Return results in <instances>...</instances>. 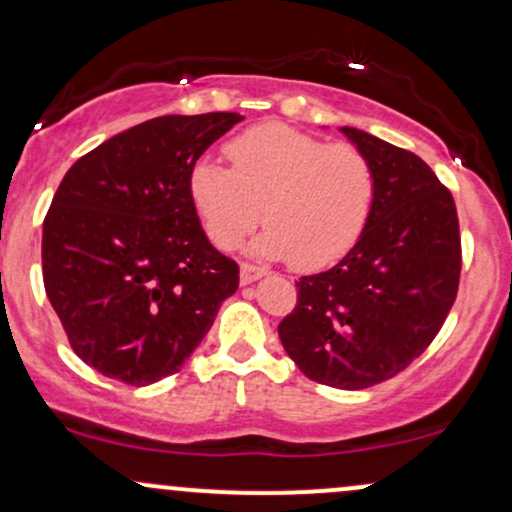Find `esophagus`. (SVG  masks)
<instances>
[{
    "label": "esophagus",
    "mask_w": 512,
    "mask_h": 512,
    "mask_svg": "<svg viewBox=\"0 0 512 512\" xmlns=\"http://www.w3.org/2000/svg\"><path fill=\"white\" fill-rule=\"evenodd\" d=\"M267 274L265 267H257V265H240V284H252L257 279H262Z\"/></svg>",
    "instance_id": "1"
}]
</instances>
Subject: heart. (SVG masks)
<instances>
[{
  "instance_id": "obj_1",
  "label": "heart",
  "mask_w": 512,
  "mask_h": 512,
  "mask_svg": "<svg viewBox=\"0 0 512 512\" xmlns=\"http://www.w3.org/2000/svg\"><path fill=\"white\" fill-rule=\"evenodd\" d=\"M230 170L199 160L189 172L192 199L209 238L230 250L260 223L265 257L320 269L362 238L376 201V170L355 145L284 123L247 128L226 145Z\"/></svg>"
}]
</instances>
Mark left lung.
I'll return each instance as SVG.
<instances>
[{
    "label": "left lung",
    "instance_id": "left-lung-1",
    "mask_svg": "<svg viewBox=\"0 0 512 512\" xmlns=\"http://www.w3.org/2000/svg\"><path fill=\"white\" fill-rule=\"evenodd\" d=\"M340 131L376 170L372 218L338 265L296 282L279 340L308 379L359 391L403 372L440 333L457 299L462 238L452 194L418 155Z\"/></svg>",
    "mask_w": 512,
    "mask_h": 512
}]
</instances>
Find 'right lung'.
Segmentation results:
<instances>
[{
	"mask_svg": "<svg viewBox=\"0 0 512 512\" xmlns=\"http://www.w3.org/2000/svg\"><path fill=\"white\" fill-rule=\"evenodd\" d=\"M243 116H157L67 170L43 221V284L75 355L109 379L177 374L240 269L209 243L189 172Z\"/></svg>",
	"mask_w": 512,
	"mask_h": 512,
	"instance_id": "right-lung-1",
	"label": "right lung"
}]
</instances>
